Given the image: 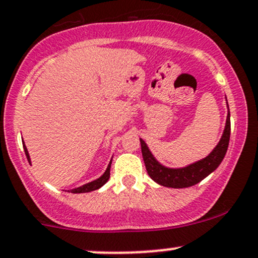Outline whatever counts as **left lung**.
<instances>
[{
	"mask_svg": "<svg viewBox=\"0 0 258 258\" xmlns=\"http://www.w3.org/2000/svg\"><path fill=\"white\" fill-rule=\"evenodd\" d=\"M230 131H231V126H230L229 111L226 118V126H225L224 134H222L218 146L214 148L213 152L208 157L195 162L193 164L186 165L184 168H167L162 165L154 158L151 151L148 150L145 141L140 140L142 157L148 175L156 183L161 184L163 186H168V188H188V186L195 185L204 178H207L210 173H213L222 162L225 154H226L227 147H229Z\"/></svg>",
	"mask_w": 258,
	"mask_h": 258,
	"instance_id": "8db88e82",
	"label": "left lung"
}]
</instances>
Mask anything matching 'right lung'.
<instances>
[{
	"instance_id": "add662e5",
	"label": "right lung",
	"mask_w": 258,
	"mask_h": 258,
	"mask_svg": "<svg viewBox=\"0 0 258 258\" xmlns=\"http://www.w3.org/2000/svg\"><path fill=\"white\" fill-rule=\"evenodd\" d=\"M23 148H24V153H26V156H27V159H28V162H31V158H29V154H28V151H27V147L26 146H23ZM110 168H111V161L107 165L106 170H105V173L101 175V177L97 178L96 180L90 181V183L84 184L83 186H79V188L72 189V190H69V191L70 193H74V194L89 193V191H93V190H96V189L101 188V186L108 180V178H110Z\"/></svg>"
}]
</instances>
